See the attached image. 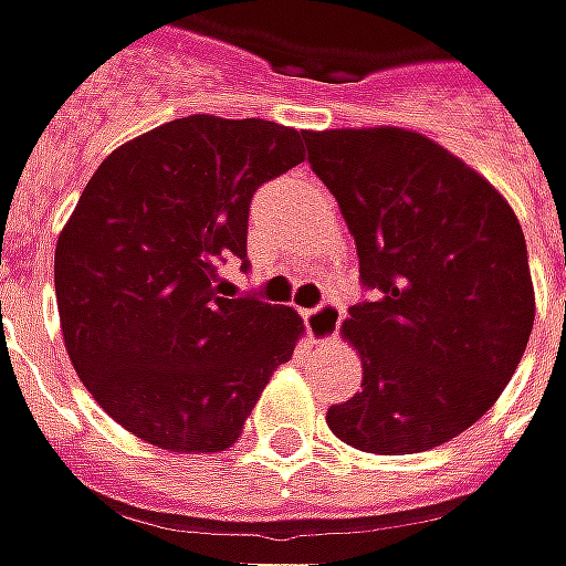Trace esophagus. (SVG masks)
<instances>
[{"mask_svg": "<svg viewBox=\"0 0 566 566\" xmlns=\"http://www.w3.org/2000/svg\"><path fill=\"white\" fill-rule=\"evenodd\" d=\"M304 323H307L310 335L319 342V345H332L338 326H342V307L335 301H323L319 307H313L304 313Z\"/></svg>", "mask_w": 566, "mask_h": 566, "instance_id": "34e87169", "label": "esophagus"}]
</instances>
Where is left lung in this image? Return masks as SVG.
Segmentation results:
<instances>
[{
    "instance_id": "left-lung-1",
    "label": "left lung",
    "mask_w": 566,
    "mask_h": 566,
    "mask_svg": "<svg viewBox=\"0 0 566 566\" xmlns=\"http://www.w3.org/2000/svg\"><path fill=\"white\" fill-rule=\"evenodd\" d=\"M313 174L355 237L345 338L364 380L329 430L364 453L433 450L497 402L535 323L523 228L469 164L408 129L307 133Z\"/></svg>"
}]
</instances>
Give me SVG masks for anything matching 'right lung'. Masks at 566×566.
<instances>
[{"label":"right lung","instance_id":"1","mask_svg":"<svg viewBox=\"0 0 566 566\" xmlns=\"http://www.w3.org/2000/svg\"><path fill=\"white\" fill-rule=\"evenodd\" d=\"M304 142L269 119L164 123L97 167L62 228L65 352L97 406L160 450H228L294 355L297 310L221 297L218 262L250 265L253 192L297 167Z\"/></svg>","mask_w":566,"mask_h":566}]
</instances>
